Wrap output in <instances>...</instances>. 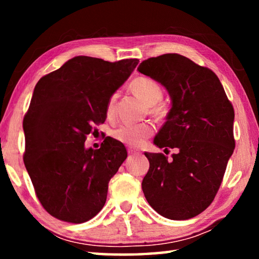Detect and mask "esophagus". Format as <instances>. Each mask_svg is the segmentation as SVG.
<instances>
[{"label":"esophagus","mask_w":259,"mask_h":259,"mask_svg":"<svg viewBox=\"0 0 259 259\" xmlns=\"http://www.w3.org/2000/svg\"><path fill=\"white\" fill-rule=\"evenodd\" d=\"M128 153H129L130 155H135V156H137V155L140 154L138 150H136V148H133V147H129L128 148Z\"/></svg>","instance_id":"obj_1"}]
</instances>
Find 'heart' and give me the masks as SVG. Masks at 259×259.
Segmentation results:
<instances>
[{
  "mask_svg": "<svg viewBox=\"0 0 259 259\" xmlns=\"http://www.w3.org/2000/svg\"><path fill=\"white\" fill-rule=\"evenodd\" d=\"M131 90L142 98L144 102L150 106H153L159 103L162 96H163V89L159 82L153 80L147 76L136 77L130 84ZM114 100L115 96L109 99L107 104V113L111 114L114 108ZM156 113L161 112L160 107H155ZM153 133V126L150 123H124L113 131V137L119 142L126 144V145L138 146L147 137H150Z\"/></svg>",
  "mask_w": 259,
  "mask_h": 259,
  "instance_id": "heart-1",
  "label": "heart"
}]
</instances>
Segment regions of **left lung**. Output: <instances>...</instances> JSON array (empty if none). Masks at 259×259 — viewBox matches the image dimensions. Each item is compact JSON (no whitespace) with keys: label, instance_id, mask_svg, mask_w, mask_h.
Masks as SVG:
<instances>
[{"label":"left lung","instance_id":"left-lung-1","mask_svg":"<svg viewBox=\"0 0 259 259\" xmlns=\"http://www.w3.org/2000/svg\"><path fill=\"white\" fill-rule=\"evenodd\" d=\"M137 71L161 83L171 99L154 144L178 150L169 161L162 153H145L144 195L161 216L193 218L212 202L233 154V106L216 74L182 55L148 58Z\"/></svg>","mask_w":259,"mask_h":259}]
</instances>
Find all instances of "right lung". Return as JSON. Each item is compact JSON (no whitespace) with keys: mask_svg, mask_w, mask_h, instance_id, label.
<instances>
[{"mask_svg":"<svg viewBox=\"0 0 259 259\" xmlns=\"http://www.w3.org/2000/svg\"><path fill=\"white\" fill-rule=\"evenodd\" d=\"M138 61L77 56L35 85L23 122L24 163L51 216L80 224L103 209L108 183L126 159V150L111 137L99 150L85 148L84 142L94 125L106 120L109 99Z\"/></svg>","mask_w":259,"mask_h":259,"instance_id":"obj_1","label":"right lung"}]
</instances>
